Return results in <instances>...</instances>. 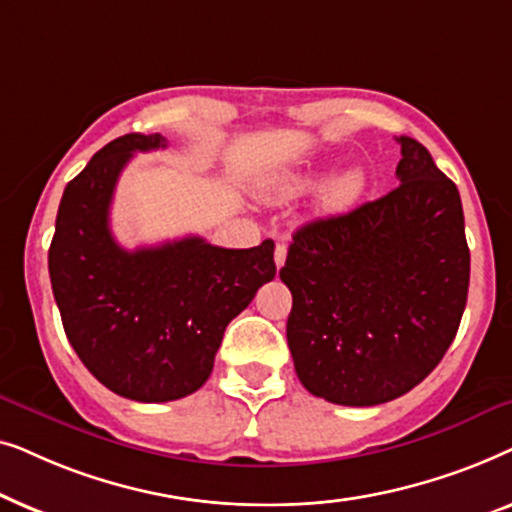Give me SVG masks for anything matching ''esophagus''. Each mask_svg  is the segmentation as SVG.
<instances>
[{"instance_id": "34e87169", "label": "esophagus", "mask_w": 512, "mask_h": 512, "mask_svg": "<svg viewBox=\"0 0 512 512\" xmlns=\"http://www.w3.org/2000/svg\"><path fill=\"white\" fill-rule=\"evenodd\" d=\"M284 261H286V244L277 242L275 244V265H277V268H282Z\"/></svg>"}]
</instances>
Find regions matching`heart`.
<instances>
[{"mask_svg": "<svg viewBox=\"0 0 512 512\" xmlns=\"http://www.w3.org/2000/svg\"><path fill=\"white\" fill-rule=\"evenodd\" d=\"M317 177H303V179H296L291 181L289 186L284 188V193H300L305 191V188H310L317 184ZM363 186H366V177H363L361 170H347L345 174H340L338 179L333 181L331 186L326 188V195H324V205L331 207V209H340V207H347L349 202H354L359 198Z\"/></svg>", "mask_w": 512, "mask_h": 512, "instance_id": "1", "label": "heart"}]
</instances>
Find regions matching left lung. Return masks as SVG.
<instances>
[{"label": "left lung", "mask_w": 512, "mask_h": 512, "mask_svg": "<svg viewBox=\"0 0 512 512\" xmlns=\"http://www.w3.org/2000/svg\"><path fill=\"white\" fill-rule=\"evenodd\" d=\"M401 144L398 184L347 214L293 233L282 282L298 380L338 405L408 394L443 359L466 307L471 254L452 179L417 139Z\"/></svg>", "instance_id": "8db88e82"}]
</instances>
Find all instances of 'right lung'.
<instances>
[{
    "label": "right lung",
    "mask_w": 512,
    "mask_h": 512,
    "mask_svg": "<svg viewBox=\"0 0 512 512\" xmlns=\"http://www.w3.org/2000/svg\"><path fill=\"white\" fill-rule=\"evenodd\" d=\"M160 135H123L90 158L62 193L48 249L53 296L74 352L114 394L177 401L212 375L223 331L275 277V242L214 247L202 237L123 249L109 207L137 151Z\"/></svg>",
    "instance_id": "obj_1"
}]
</instances>
